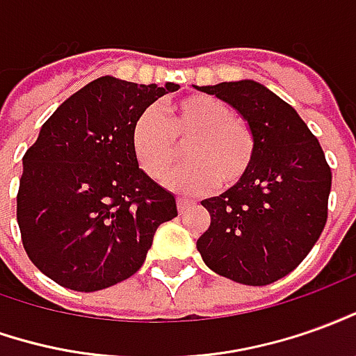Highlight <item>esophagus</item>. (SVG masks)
Masks as SVG:
<instances>
[{"label": "esophagus", "instance_id": "34e87169", "mask_svg": "<svg viewBox=\"0 0 356 356\" xmlns=\"http://www.w3.org/2000/svg\"><path fill=\"white\" fill-rule=\"evenodd\" d=\"M176 207H178L180 213H184V211L190 207V202H188V200H182V197H178V200H176Z\"/></svg>", "mask_w": 356, "mask_h": 356}]
</instances>
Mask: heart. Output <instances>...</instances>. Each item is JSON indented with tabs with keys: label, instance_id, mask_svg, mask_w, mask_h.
<instances>
[{
	"label": "heart",
	"instance_id": "obj_1",
	"mask_svg": "<svg viewBox=\"0 0 356 356\" xmlns=\"http://www.w3.org/2000/svg\"><path fill=\"white\" fill-rule=\"evenodd\" d=\"M184 145L188 163L166 178L176 193L197 195L219 188L229 190L244 180L256 154V137L246 120L232 108L207 95H195L164 106V118L143 110L131 127V147L137 163L151 178H163Z\"/></svg>",
	"mask_w": 356,
	"mask_h": 356
}]
</instances>
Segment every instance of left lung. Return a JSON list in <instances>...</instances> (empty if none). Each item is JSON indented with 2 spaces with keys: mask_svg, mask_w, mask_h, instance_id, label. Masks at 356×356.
<instances>
[{
  "mask_svg": "<svg viewBox=\"0 0 356 356\" xmlns=\"http://www.w3.org/2000/svg\"><path fill=\"white\" fill-rule=\"evenodd\" d=\"M248 122L256 154L244 180L203 200L211 225L197 240L205 266L236 283L269 285L312 250L327 220L332 168L302 118L256 81L195 87Z\"/></svg>",
  "mask_w": 356,
  "mask_h": 356,
  "instance_id": "1",
  "label": "left lung"
}]
</instances>
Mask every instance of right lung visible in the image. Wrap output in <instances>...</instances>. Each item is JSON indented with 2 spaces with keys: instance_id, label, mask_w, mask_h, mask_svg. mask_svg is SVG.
Wrapping results in <instances>:
<instances>
[{
  "instance_id": "obj_1",
  "label": "right lung",
  "mask_w": 356,
  "mask_h": 356,
  "mask_svg": "<svg viewBox=\"0 0 356 356\" xmlns=\"http://www.w3.org/2000/svg\"><path fill=\"white\" fill-rule=\"evenodd\" d=\"M176 83L99 77L44 122L23 156L17 222L34 266L58 285L92 293L139 271L176 200L137 163L131 127Z\"/></svg>"
}]
</instances>
